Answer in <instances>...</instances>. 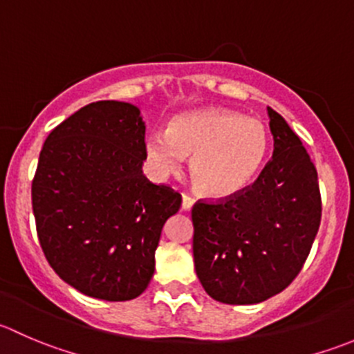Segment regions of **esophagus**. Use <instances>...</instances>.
<instances>
[{"label": "esophagus", "mask_w": 354, "mask_h": 354, "mask_svg": "<svg viewBox=\"0 0 354 354\" xmlns=\"http://www.w3.org/2000/svg\"><path fill=\"white\" fill-rule=\"evenodd\" d=\"M195 203V198L192 197L190 194H183V198H181V207H183L185 210H190L192 207H194Z\"/></svg>", "instance_id": "1"}]
</instances>
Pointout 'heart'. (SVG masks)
I'll list each match as a JSON object with an SVG mask.
<instances>
[{"label": "heart", "instance_id": "b5f03b06", "mask_svg": "<svg viewBox=\"0 0 354 354\" xmlns=\"http://www.w3.org/2000/svg\"><path fill=\"white\" fill-rule=\"evenodd\" d=\"M269 154V133L259 120L223 108L176 116L167 130L145 142L149 166L157 176L181 173L192 157V176L210 198H231L255 181Z\"/></svg>", "mask_w": 354, "mask_h": 354}]
</instances>
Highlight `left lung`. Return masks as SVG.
I'll list each match as a JSON object with an SVG mask.
<instances>
[{"label": "left lung", "instance_id": "1", "mask_svg": "<svg viewBox=\"0 0 354 354\" xmlns=\"http://www.w3.org/2000/svg\"><path fill=\"white\" fill-rule=\"evenodd\" d=\"M269 111L272 159L245 192L192 209L195 270L210 298L253 305L301 270L322 217L317 169L298 135Z\"/></svg>", "mask_w": 354, "mask_h": 354}]
</instances>
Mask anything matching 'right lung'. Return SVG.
Returning <instances> with one entry per match:
<instances>
[{"mask_svg":"<svg viewBox=\"0 0 354 354\" xmlns=\"http://www.w3.org/2000/svg\"><path fill=\"white\" fill-rule=\"evenodd\" d=\"M145 124L128 102L97 101L46 138L32 210L46 260L71 288L127 301L154 276L156 248L181 195L142 173Z\"/></svg>","mask_w":354,"mask_h":354,"instance_id":"right-lung-1","label":"right lung"}]
</instances>
